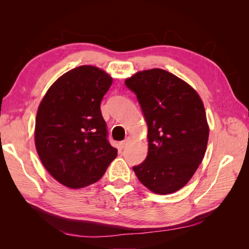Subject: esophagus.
<instances>
[{"instance_id": "esophagus-1", "label": "esophagus", "mask_w": 249, "mask_h": 249, "mask_svg": "<svg viewBox=\"0 0 249 249\" xmlns=\"http://www.w3.org/2000/svg\"><path fill=\"white\" fill-rule=\"evenodd\" d=\"M130 140H131V138L130 137H126L124 141H122V142H119V147L120 148H124V147H125L126 146V144H127V143H129L130 142Z\"/></svg>"}]
</instances>
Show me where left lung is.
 <instances>
[{"mask_svg":"<svg viewBox=\"0 0 249 249\" xmlns=\"http://www.w3.org/2000/svg\"><path fill=\"white\" fill-rule=\"evenodd\" d=\"M124 83L136 94L148 127L146 159L133 170L154 193L176 192L189 182L206 153L209 126L200 97L160 69L139 71Z\"/></svg>","mask_w":249,"mask_h":249,"instance_id":"left-lung-1","label":"left lung"}]
</instances>
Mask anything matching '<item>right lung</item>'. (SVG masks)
Masks as SVG:
<instances>
[{
	"instance_id": "1",
	"label": "right lung",
	"mask_w": 249,
	"mask_h": 249,
	"mask_svg": "<svg viewBox=\"0 0 249 249\" xmlns=\"http://www.w3.org/2000/svg\"><path fill=\"white\" fill-rule=\"evenodd\" d=\"M111 84L104 71L82 65L60 77L39 105L37 153L50 175L66 187L79 189L97 182L117 156L101 112Z\"/></svg>"
}]
</instances>
